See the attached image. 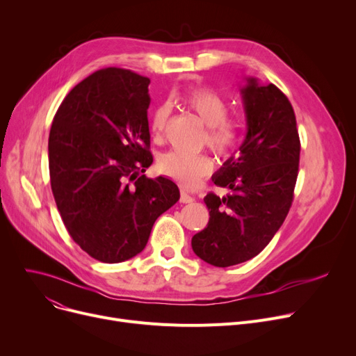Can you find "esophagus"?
Segmentation results:
<instances>
[{
    "label": "esophagus",
    "mask_w": 356,
    "mask_h": 356,
    "mask_svg": "<svg viewBox=\"0 0 356 356\" xmlns=\"http://www.w3.org/2000/svg\"><path fill=\"white\" fill-rule=\"evenodd\" d=\"M193 200H195L193 196H191L189 193H186L184 191H181V193H180V202L181 203H192Z\"/></svg>",
    "instance_id": "obj_1"
}]
</instances>
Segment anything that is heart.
<instances>
[{
	"label": "heart",
	"instance_id": "heart-1",
	"mask_svg": "<svg viewBox=\"0 0 356 356\" xmlns=\"http://www.w3.org/2000/svg\"><path fill=\"white\" fill-rule=\"evenodd\" d=\"M180 101L203 125H207L204 141L212 152L219 156L228 154L236 143L238 125L227 118V101L209 88L186 90ZM167 118L168 109L165 106L156 108L149 117V131L156 138L163 136ZM157 167L161 175L180 183L183 188L193 189L212 172V161L202 154L170 152L160 156Z\"/></svg>",
	"mask_w": 356,
	"mask_h": 356
}]
</instances>
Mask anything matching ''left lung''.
Returning <instances> with one entry per match:
<instances>
[{
    "label": "left lung",
    "instance_id": "left-lung-1",
    "mask_svg": "<svg viewBox=\"0 0 356 356\" xmlns=\"http://www.w3.org/2000/svg\"><path fill=\"white\" fill-rule=\"evenodd\" d=\"M239 88L245 140L212 176L231 193L204 196L208 227L192 238L195 254L215 267L245 263L268 245L290 211L300 160L296 115L284 93L257 78Z\"/></svg>",
    "mask_w": 356,
    "mask_h": 356
}]
</instances>
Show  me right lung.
Here are the masks:
<instances>
[{"label": "right lung", "instance_id": "obj_1", "mask_svg": "<svg viewBox=\"0 0 356 356\" xmlns=\"http://www.w3.org/2000/svg\"><path fill=\"white\" fill-rule=\"evenodd\" d=\"M149 79L97 70L74 86L49 136L51 192L65 227L92 258L115 264L140 254L156 219L179 200L167 177L148 179Z\"/></svg>", "mask_w": 356, "mask_h": 356}]
</instances>
